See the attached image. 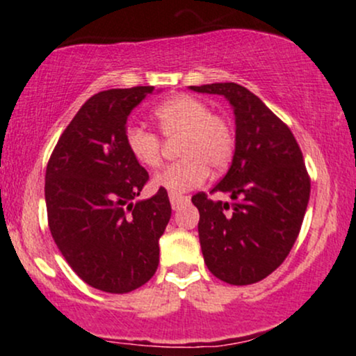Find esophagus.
<instances>
[{"mask_svg":"<svg viewBox=\"0 0 356 356\" xmlns=\"http://www.w3.org/2000/svg\"><path fill=\"white\" fill-rule=\"evenodd\" d=\"M169 199H170V204H172V209H174V211H177V209H179V207H181V206H182V204L189 202V197H187V195L170 194V195H169Z\"/></svg>","mask_w":356,"mask_h":356,"instance_id":"1","label":"esophagus"}]
</instances>
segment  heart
I'll return each instance as SVG.
<instances>
[{
	"label": "heart",
	"instance_id": "1",
	"mask_svg": "<svg viewBox=\"0 0 356 356\" xmlns=\"http://www.w3.org/2000/svg\"><path fill=\"white\" fill-rule=\"evenodd\" d=\"M154 118L165 138L177 142L179 161L155 174L154 186L182 194L202 186L209 167L224 170L231 164L236 150V132L232 122L216 113L206 100L192 95H175L154 108ZM125 144L132 157L147 169L162 162V140L142 125L125 129Z\"/></svg>",
	"mask_w": 356,
	"mask_h": 356
}]
</instances>
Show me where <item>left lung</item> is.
Returning a JSON list of instances; mask_svg holds the SVG:
<instances>
[{
  "mask_svg": "<svg viewBox=\"0 0 356 356\" xmlns=\"http://www.w3.org/2000/svg\"><path fill=\"white\" fill-rule=\"evenodd\" d=\"M191 90L224 95L236 115L232 164L209 192H226L232 202L192 195L204 261L224 283H257L281 266L300 234L312 189L303 154L289 127L243 85Z\"/></svg>",
  "mask_w": 356,
  "mask_h": 356,
  "instance_id": "1",
  "label": "left lung"
}]
</instances>
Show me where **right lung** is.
I'll return each mask as SVG.
<instances>
[{
    "mask_svg": "<svg viewBox=\"0 0 356 356\" xmlns=\"http://www.w3.org/2000/svg\"><path fill=\"white\" fill-rule=\"evenodd\" d=\"M154 87L112 88L81 105L50 155L44 175L48 227L67 263L92 288L130 293L155 275L169 195L134 202L149 181L125 144L134 107Z\"/></svg>",
    "mask_w": 356,
    "mask_h": 356,
    "instance_id": "obj_1",
    "label": "right lung"
}]
</instances>
